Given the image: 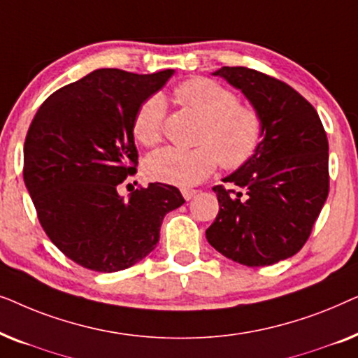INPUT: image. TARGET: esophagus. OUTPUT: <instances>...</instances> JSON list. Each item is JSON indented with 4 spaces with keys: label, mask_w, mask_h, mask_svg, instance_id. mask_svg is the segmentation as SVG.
Returning <instances> with one entry per match:
<instances>
[{
    "label": "esophagus",
    "mask_w": 358,
    "mask_h": 358,
    "mask_svg": "<svg viewBox=\"0 0 358 358\" xmlns=\"http://www.w3.org/2000/svg\"><path fill=\"white\" fill-rule=\"evenodd\" d=\"M195 194H197V190L195 189H182V197L185 200H190L192 197H195Z\"/></svg>",
    "instance_id": "esophagus-1"
}]
</instances>
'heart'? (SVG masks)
<instances>
[{
	"label": "heart",
	"instance_id": "heart-1",
	"mask_svg": "<svg viewBox=\"0 0 358 358\" xmlns=\"http://www.w3.org/2000/svg\"><path fill=\"white\" fill-rule=\"evenodd\" d=\"M176 97L203 117L197 148L164 146L145 159L146 178L176 187H192L222 163L236 169L246 164L262 140V117L252 106L239 104L236 94L208 78H192L176 87ZM166 122V101L153 94L134 119V135L143 145L158 143Z\"/></svg>",
	"mask_w": 358,
	"mask_h": 358
}]
</instances>
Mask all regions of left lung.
<instances>
[{
  "mask_svg": "<svg viewBox=\"0 0 358 358\" xmlns=\"http://www.w3.org/2000/svg\"><path fill=\"white\" fill-rule=\"evenodd\" d=\"M246 96L262 117V140L251 159L215 185L220 210L205 231L224 257L248 267L295 256L310 238L329 194V145L310 102L277 78L244 66L213 73Z\"/></svg>",
  "mask_w": 358,
  "mask_h": 358,
  "instance_id": "1",
  "label": "left lung"
}]
</instances>
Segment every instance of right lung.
<instances>
[{"instance_id": "obj_1", "label": "right lung", "mask_w": 358, "mask_h": 358, "mask_svg": "<svg viewBox=\"0 0 358 358\" xmlns=\"http://www.w3.org/2000/svg\"><path fill=\"white\" fill-rule=\"evenodd\" d=\"M174 75L102 68L47 97L24 143V182L50 241L96 272L129 268L156 248L166 213L185 200L155 182L124 199L136 173L134 119Z\"/></svg>"}]
</instances>
